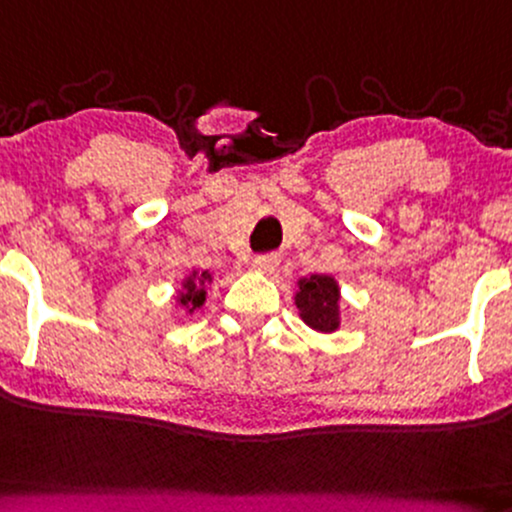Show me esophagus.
Masks as SVG:
<instances>
[{"label": "esophagus", "instance_id": "esophagus-1", "mask_svg": "<svg viewBox=\"0 0 512 512\" xmlns=\"http://www.w3.org/2000/svg\"><path fill=\"white\" fill-rule=\"evenodd\" d=\"M279 262H281L279 252H267V255H257L255 260H252V267H255L260 274H272L274 269L279 267Z\"/></svg>", "mask_w": 512, "mask_h": 512}]
</instances>
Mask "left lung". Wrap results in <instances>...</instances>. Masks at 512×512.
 Returning a JSON list of instances; mask_svg holds the SVG:
<instances>
[{"instance_id":"8db88e82","label":"left lung","mask_w":512,"mask_h":512,"mask_svg":"<svg viewBox=\"0 0 512 512\" xmlns=\"http://www.w3.org/2000/svg\"><path fill=\"white\" fill-rule=\"evenodd\" d=\"M295 307L303 322L319 334H334L341 329V286L336 276L312 274L298 279Z\"/></svg>"}]
</instances>
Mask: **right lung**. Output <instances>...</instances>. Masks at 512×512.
<instances>
[{"mask_svg": "<svg viewBox=\"0 0 512 512\" xmlns=\"http://www.w3.org/2000/svg\"><path fill=\"white\" fill-rule=\"evenodd\" d=\"M212 281L214 276L209 269H205V272H197V269H193V272L181 281V288H178L174 295L176 307L186 310V315H193V312L200 310V307L207 303V286Z\"/></svg>", "mask_w": 512, "mask_h": 512, "instance_id": "1", "label": "right lung"}]
</instances>
